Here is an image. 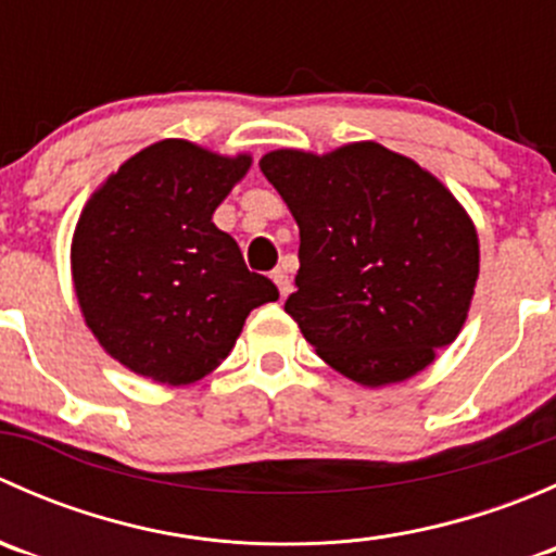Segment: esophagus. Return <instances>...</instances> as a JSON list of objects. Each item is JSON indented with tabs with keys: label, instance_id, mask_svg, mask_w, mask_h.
I'll use <instances>...</instances> for the list:
<instances>
[{
	"label": "esophagus",
	"instance_id": "34e87169",
	"mask_svg": "<svg viewBox=\"0 0 556 556\" xmlns=\"http://www.w3.org/2000/svg\"><path fill=\"white\" fill-rule=\"evenodd\" d=\"M271 279H274V285H277V288H279V295H282V299H288L290 288H293V285H290L288 271H285V268H274Z\"/></svg>",
	"mask_w": 556,
	"mask_h": 556
}]
</instances>
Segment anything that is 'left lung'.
<instances>
[{
  "label": "left lung",
  "instance_id": "8db88e82",
  "mask_svg": "<svg viewBox=\"0 0 556 556\" xmlns=\"http://www.w3.org/2000/svg\"><path fill=\"white\" fill-rule=\"evenodd\" d=\"M261 172L299 223L285 312L363 387L414 377L463 330L479 279L473 220L441 179L379 142L274 150Z\"/></svg>",
  "mask_w": 556,
  "mask_h": 556
}]
</instances>
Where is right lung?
<instances>
[{"mask_svg":"<svg viewBox=\"0 0 556 556\" xmlns=\"http://www.w3.org/2000/svg\"><path fill=\"white\" fill-rule=\"evenodd\" d=\"M250 164L247 153L161 139L83 206L72 237L77 304L128 371L172 387L199 382L233 350L247 314L279 299L212 223Z\"/></svg>","mask_w":556,"mask_h":556,"instance_id":"right-lung-1","label":"right lung"}]
</instances>
